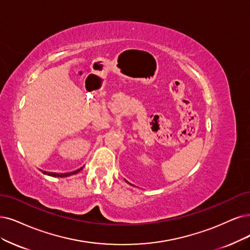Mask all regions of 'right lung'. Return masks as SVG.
<instances>
[{
	"label": "right lung",
	"instance_id": "right-lung-1",
	"mask_svg": "<svg viewBox=\"0 0 250 250\" xmlns=\"http://www.w3.org/2000/svg\"><path fill=\"white\" fill-rule=\"evenodd\" d=\"M82 169H83V168H80V169H78V170H76V171H74V172L64 173V174H57V173H50V172H44V173L49 175V176H53V177H67V176H70V175L78 173V172H79L80 170H82Z\"/></svg>",
	"mask_w": 250,
	"mask_h": 250
}]
</instances>
